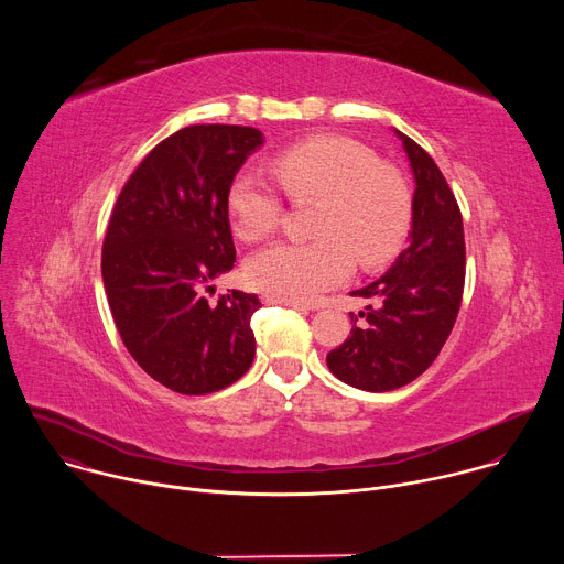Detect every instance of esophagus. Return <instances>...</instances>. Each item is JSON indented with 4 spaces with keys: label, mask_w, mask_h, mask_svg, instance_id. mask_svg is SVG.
Returning a JSON list of instances; mask_svg holds the SVG:
<instances>
[{
    "label": "esophagus",
    "mask_w": 564,
    "mask_h": 564,
    "mask_svg": "<svg viewBox=\"0 0 564 564\" xmlns=\"http://www.w3.org/2000/svg\"><path fill=\"white\" fill-rule=\"evenodd\" d=\"M263 301H265V303H279V305L294 307V310H307V305H303V303H299V301H292V299L276 296V294H263Z\"/></svg>",
    "instance_id": "esophagus-1"
}]
</instances>
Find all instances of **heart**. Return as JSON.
<instances>
[{"mask_svg":"<svg viewBox=\"0 0 564 564\" xmlns=\"http://www.w3.org/2000/svg\"><path fill=\"white\" fill-rule=\"evenodd\" d=\"M270 170L294 200L316 198L312 243L279 240L250 257L252 285L292 301H312L344 283L355 261L372 270L401 248L411 223V194L394 170L364 144L316 135L270 160ZM227 212L238 238L261 240L281 216L274 187L250 172L238 174L227 192Z\"/></svg>","mask_w":564,"mask_h":564,"instance_id":"obj_1","label":"heart"}]
</instances>
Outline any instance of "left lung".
Listing matches in <instances>:
<instances>
[{"mask_svg":"<svg viewBox=\"0 0 564 564\" xmlns=\"http://www.w3.org/2000/svg\"><path fill=\"white\" fill-rule=\"evenodd\" d=\"M415 178L409 248L377 281L352 296L368 301L364 324L350 312V337L328 352L330 372L344 383L386 392L417 379L446 344L464 290V227L455 196L435 160L392 129Z\"/></svg>","mask_w":564,"mask_h":564,"instance_id":"8db88e82","label":"left lung"}]
</instances>
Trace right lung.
Segmentation results:
<instances>
[{"label": "right lung", "mask_w": 564, "mask_h": 564, "mask_svg": "<svg viewBox=\"0 0 564 564\" xmlns=\"http://www.w3.org/2000/svg\"><path fill=\"white\" fill-rule=\"evenodd\" d=\"M263 133L194 124L155 144L122 187L105 246L102 281L135 364L181 394H207L254 361L257 294L205 299L236 261L227 192Z\"/></svg>", "instance_id": "1"}]
</instances>
